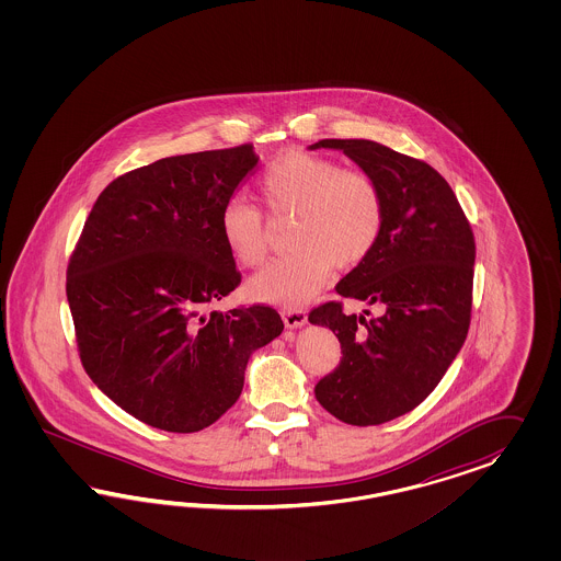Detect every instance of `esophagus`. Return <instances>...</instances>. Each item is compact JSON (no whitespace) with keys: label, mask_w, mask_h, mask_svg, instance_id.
I'll list each match as a JSON object with an SVG mask.
<instances>
[{"label":"esophagus","mask_w":561,"mask_h":561,"mask_svg":"<svg viewBox=\"0 0 561 561\" xmlns=\"http://www.w3.org/2000/svg\"><path fill=\"white\" fill-rule=\"evenodd\" d=\"M282 319H284V324L289 327V329H300V327H305L308 323V314H306L302 308H284Z\"/></svg>","instance_id":"1"}]
</instances>
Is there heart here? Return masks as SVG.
<instances>
[{"label": "heart", "mask_w": 561, "mask_h": 561, "mask_svg": "<svg viewBox=\"0 0 561 561\" xmlns=\"http://www.w3.org/2000/svg\"><path fill=\"white\" fill-rule=\"evenodd\" d=\"M259 195L275 216H294L288 255L256 272L247 291L263 302L302 305L317 296L331 270H350L373 253L385 224L382 191L364 170L340 169L317 153L289 150L259 176ZM220 237L230 256L255 267L267 251V232L255 205L226 202Z\"/></svg>", "instance_id": "obj_1"}]
</instances>
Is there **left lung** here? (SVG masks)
<instances>
[{
    "label": "left lung",
    "mask_w": 561,
    "mask_h": 561,
    "mask_svg": "<svg viewBox=\"0 0 561 561\" xmlns=\"http://www.w3.org/2000/svg\"><path fill=\"white\" fill-rule=\"evenodd\" d=\"M319 148L341 150L373 176L385 224L373 253L335 286L343 298L380 312L343 314L340 302H327L308 317L337 335L343 354L314 394L345 424H385L436 389L465 343L476 238L457 195L430 164L370 139L310 146Z\"/></svg>",
    "instance_id": "obj_1"
}]
</instances>
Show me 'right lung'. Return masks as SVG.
I'll use <instances>...</instances> for the list:
<instances>
[{"instance_id": "right-lung-1", "label": "right lung", "mask_w": 561, "mask_h": 561, "mask_svg": "<svg viewBox=\"0 0 561 561\" xmlns=\"http://www.w3.org/2000/svg\"><path fill=\"white\" fill-rule=\"evenodd\" d=\"M256 162L251 144L162 158L115 179L85 220L66 286L80 359L144 424H214L251 354L284 331L270 306L209 310L240 284L220 211Z\"/></svg>"}]
</instances>
